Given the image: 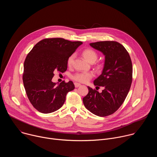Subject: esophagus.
<instances>
[{"label":"esophagus","mask_w":157,"mask_h":157,"mask_svg":"<svg viewBox=\"0 0 157 157\" xmlns=\"http://www.w3.org/2000/svg\"><path fill=\"white\" fill-rule=\"evenodd\" d=\"M80 86H81V84L78 83V82H75V87H79Z\"/></svg>","instance_id":"esophagus-1"}]
</instances>
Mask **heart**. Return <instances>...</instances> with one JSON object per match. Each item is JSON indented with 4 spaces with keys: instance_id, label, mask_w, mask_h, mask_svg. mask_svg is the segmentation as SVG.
I'll list each match as a JSON object with an SVG mask.
<instances>
[{
    "instance_id": "heart-1",
    "label": "heart",
    "mask_w": 157,
    "mask_h": 157,
    "mask_svg": "<svg viewBox=\"0 0 157 157\" xmlns=\"http://www.w3.org/2000/svg\"><path fill=\"white\" fill-rule=\"evenodd\" d=\"M82 55L87 61L91 63L95 62L97 60L98 57V53L94 50L92 49H89V48L85 49L84 50H83L82 52ZM75 58V55L74 54L70 56L68 60H67V65H68V66L69 67L72 66ZM97 68H100L101 65L98 64ZM93 76H94V75L91 72H86V73L81 72V73H76L72 75L71 76V78L75 81L84 83L90 80Z\"/></svg>"
}]
</instances>
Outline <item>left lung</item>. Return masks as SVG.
I'll use <instances>...</instances> for the list:
<instances>
[{
  "label": "left lung",
  "instance_id": "1",
  "mask_svg": "<svg viewBox=\"0 0 157 157\" xmlns=\"http://www.w3.org/2000/svg\"><path fill=\"white\" fill-rule=\"evenodd\" d=\"M103 53L105 63L102 74L94 80L102 93L87 87L88 94L83 98L86 108L93 114L105 117L114 114L124 102L132 81V63L125 47L115 41H103L90 43Z\"/></svg>",
  "mask_w": 157,
  "mask_h": 157
}]
</instances>
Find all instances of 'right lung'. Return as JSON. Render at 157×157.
<instances>
[{
	"mask_svg": "<svg viewBox=\"0 0 157 157\" xmlns=\"http://www.w3.org/2000/svg\"><path fill=\"white\" fill-rule=\"evenodd\" d=\"M82 43L62 38H44L38 42L24 61L23 82L32 105L43 114L60 109L75 85L71 81L56 86L52 82L55 71L64 73L67 60Z\"/></svg>",
	"mask_w": 157,
	"mask_h": 157,
	"instance_id": "1",
	"label": "right lung"
}]
</instances>
